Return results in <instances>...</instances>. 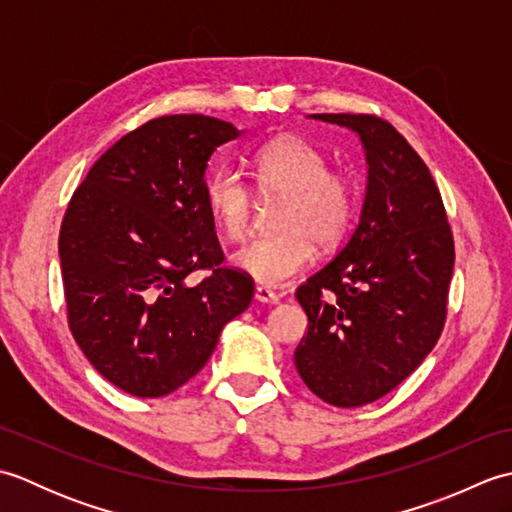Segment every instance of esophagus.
Here are the masks:
<instances>
[{"label":"esophagus","mask_w":512,"mask_h":512,"mask_svg":"<svg viewBox=\"0 0 512 512\" xmlns=\"http://www.w3.org/2000/svg\"><path fill=\"white\" fill-rule=\"evenodd\" d=\"M279 299H281V295H277V292H273V290H268L264 286L255 288V301H259V303H270V306H275V303H279Z\"/></svg>","instance_id":"34e87169"}]
</instances>
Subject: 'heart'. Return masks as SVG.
<instances>
[{
    "label": "heart",
    "mask_w": 512,
    "mask_h": 512,
    "mask_svg": "<svg viewBox=\"0 0 512 512\" xmlns=\"http://www.w3.org/2000/svg\"><path fill=\"white\" fill-rule=\"evenodd\" d=\"M255 180L266 195H284L277 211L281 231L259 235L235 250L231 262L259 284L284 286L299 277L321 248L339 244L356 211L354 184L330 171L321 149L301 138H279L255 156ZM206 202L228 239L244 237L253 193L235 169H217L206 182Z\"/></svg>",
    "instance_id": "1"
}]
</instances>
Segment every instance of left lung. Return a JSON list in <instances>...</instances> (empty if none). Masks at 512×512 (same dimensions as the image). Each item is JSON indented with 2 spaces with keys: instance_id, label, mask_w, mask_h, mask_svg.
Returning a JSON list of instances; mask_svg holds the SVG:
<instances>
[{
  "instance_id": "8db88e82",
  "label": "left lung",
  "mask_w": 512,
  "mask_h": 512,
  "mask_svg": "<svg viewBox=\"0 0 512 512\" xmlns=\"http://www.w3.org/2000/svg\"><path fill=\"white\" fill-rule=\"evenodd\" d=\"M347 127L367 162L358 226L297 290L308 317L295 367L312 394L361 407L398 387L438 343L453 275V235L429 167L369 114H310Z\"/></svg>"
}]
</instances>
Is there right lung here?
<instances>
[{"label":"right lung","instance_id":"right-lung-1","mask_svg":"<svg viewBox=\"0 0 512 512\" xmlns=\"http://www.w3.org/2000/svg\"><path fill=\"white\" fill-rule=\"evenodd\" d=\"M242 134L202 114L154 118L107 149L68 204L59 257L70 330L127 394L182 387L250 306L253 281L222 266L204 182L215 147ZM202 267L212 275L189 285Z\"/></svg>","mask_w":512,"mask_h":512}]
</instances>
